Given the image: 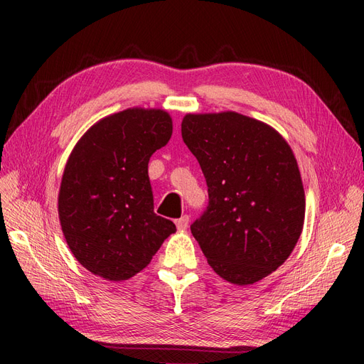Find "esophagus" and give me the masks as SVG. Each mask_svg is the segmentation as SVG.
<instances>
[{
    "label": "esophagus",
    "mask_w": 364,
    "mask_h": 364,
    "mask_svg": "<svg viewBox=\"0 0 364 364\" xmlns=\"http://www.w3.org/2000/svg\"><path fill=\"white\" fill-rule=\"evenodd\" d=\"M188 222H190V217L188 215H182L181 218L176 220V226H178L179 230H183L188 228Z\"/></svg>",
    "instance_id": "esophagus-1"
}]
</instances>
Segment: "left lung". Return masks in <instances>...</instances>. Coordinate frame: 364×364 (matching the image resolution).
<instances>
[{
    "label": "left lung",
    "instance_id": "obj_1",
    "mask_svg": "<svg viewBox=\"0 0 364 364\" xmlns=\"http://www.w3.org/2000/svg\"><path fill=\"white\" fill-rule=\"evenodd\" d=\"M182 138L208 185L206 211L191 225L208 264L225 281L250 285L290 257L305 218L293 150L277 130L237 112L186 114Z\"/></svg>",
    "mask_w": 364,
    "mask_h": 364
}]
</instances>
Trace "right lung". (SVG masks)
Segmentation results:
<instances>
[{"label": "right lung", "instance_id": "1", "mask_svg": "<svg viewBox=\"0 0 364 364\" xmlns=\"http://www.w3.org/2000/svg\"><path fill=\"white\" fill-rule=\"evenodd\" d=\"M173 121L162 109L132 107L97 121L65 165L58 197L62 232L91 273L126 281L146 269L176 232L153 213L150 156L170 141Z\"/></svg>", "mask_w": 364, "mask_h": 364}]
</instances>
